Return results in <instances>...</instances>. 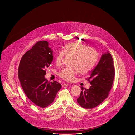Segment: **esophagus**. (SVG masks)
Returning <instances> with one entry per match:
<instances>
[{"mask_svg": "<svg viewBox=\"0 0 135 135\" xmlns=\"http://www.w3.org/2000/svg\"><path fill=\"white\" fill-rule=\"evenodd\" d=\"M69 85L68 84H67V83H65V84H63L62 85V87H64V86H69Z\"/></svg>", "mask_w": 135, "mask_h": 135, "instance_id": "34e87169", "label": "esophagus"}]
</instances>
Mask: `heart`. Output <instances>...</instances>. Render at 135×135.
Returning a JSON list of instances; mask_svg holds the SVG:
<instances>
[{"mask_svg": "<svg viewBox=\"0 0 135 135\" xmlns=\"http://www.w3.org/2000/svg\"><path fill=\"white\" fill-rule=\"evenodd\" d=\"M72 57L70 65L63 68L58 75L67 81H73L78 71L85 74L91 70L97 60L98 54L95 49L81 43L72 42L64 46L63 52L59 51L56 56V64L60 65L65 56Z\"/></svg>", "mask_w": 135, "mask_h": 135, "instance_id": "b5f03b06", "label": "heart"}]
</instances>
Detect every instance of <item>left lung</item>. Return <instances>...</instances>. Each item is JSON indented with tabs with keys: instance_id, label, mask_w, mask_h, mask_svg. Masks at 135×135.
<instances>
[{
	"instance_id": "obj_1",
	"label": "left lung",
	"mask_w": 135,
	"mask_h": 135,
	"mask_svg": "<svg viewBox=\"0 0 135 135\" xmlns=\"http://www.w3.org/2000/svg\"><path fill=\"white\" fill-rule=\"evenodd\" d=\"M115 77L113 59L109 53L102 55L99 63L86 78L90 84L88 89L81 87L77 102L81 107L92 109L100 104L109 95Z\"/></svg>"
}]
</instances>
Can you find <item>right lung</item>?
<instances>
[{
    "label": "right lung",
    "mask_w": 135,
    "mask_h": 135,
    "mask_svg": "<svg viewBox=\"0 0 135 135\" xmlns=\"http://www.w3.org/2000/svg\"><path fill=\"white\" fill-rule=\"evenodd\" d=\"M53 59L48 42L40 41L22 56L18 67V79L23 91L32 102L41 108L50 105L61 88L59 82H50L44 77Z\"/></svg>",
    "instance_id": "right-lung-1"
}]
</instances>
